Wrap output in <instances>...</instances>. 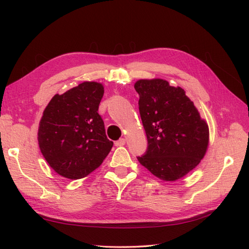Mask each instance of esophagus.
Masks as SVG:
<instances>
[{
    "mask_svg": "<svg viewBox=\"0 0 249 249\" xmlns=\"http://www.w3.org/2000/svg\"><path fill=\"white\" fill-rule=\"evenodd\" d=\"M125 144V140L124 138H120L115 142V146H123Z\"/></svg>",
    "mask_w": 249,
    "mask_h": 249,
    "instance_id": "34e87169",
    "label": "esophagus"
}]
</instances>
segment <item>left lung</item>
<instances>
[{"instance_id": "1", "label": "left lung", "mask_w": 249, "mask_h": 249, "mask_svg": "<svg viewBox=\"0 0 249 249\" xmlns=\"http://www.w3.org/2000/svg\"><path fill=\"white\" fill-rule=\"evenodd\" d=\"M147 138L142 166L163 180H177L199 164L209 144V127L184 89L162 79L135 83Z\"/></svg>"}]
</instances>
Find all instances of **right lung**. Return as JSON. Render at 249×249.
Returning <instances> with one entry per match:
<instances>
[{
  "label": "right lung",
  "instance_id": "add662e5",
  "mask_svg": "<svg viewBox=\"0 0 249 249\" xmlns=\"http://www.w3.org/2000/svg\"><path fill=\"white\" fill-rule=\"evenodd\" d=\"M104 87L84 82L56 94L43 111L38 144L50 166L71 179L87 177L105 160L113 146L97 113Z\"/></svg>",
  "mask_w": 249,
  "mask_h": 249
}]
</instances>
